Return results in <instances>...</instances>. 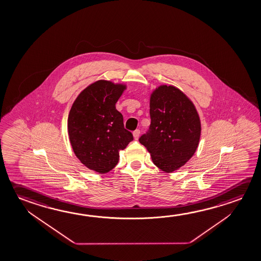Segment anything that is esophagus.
<instances>
[{
	"label": "esophagus",
	"mask_w": 261,
	"mask_h": 261,
	"mask_svg": "<svg viewBox=\"0 0 261 261\" xmlns=\"http://www.w3.org/2000/svg\"><path fill=\"white\" fill-rule=\"evenodd\" d=\"M133 136H134V138L137 140L138 139V137L140 136V130L139 129H137V130H135L134 132H133Z\"/></svg>",
	"instance_id": "obj_1"
}]
</instances>
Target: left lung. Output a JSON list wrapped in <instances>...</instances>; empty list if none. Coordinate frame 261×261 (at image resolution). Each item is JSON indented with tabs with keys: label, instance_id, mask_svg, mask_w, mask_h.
I'll return each mask as SVG.
<instances>
[{
	"label": "left lung",
	"instance_id": "8db88e82",
	"mask_svg": "<svg viewBox=\"0 0 261 261\" xmlns=\"http://www.w3.org/2000/svg\"><path fill=\"white\" fill-rule=\"evenodd\" d=\"M149 112V129L139 142L156 167L167 173L175 171L197 150L201 133L198 114L187 95L172 86L154 90Z\"/></svg>",
	"mask_w": 261,
	"mask_h": 261
}]
</instances>
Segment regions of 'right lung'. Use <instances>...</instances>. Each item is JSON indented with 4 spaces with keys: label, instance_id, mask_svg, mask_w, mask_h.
<instances>
[{
    "label": "right lung",
    "instance_id": "right-lung-1",
    "mask_svg": "<svg viewBox=\"0 0 261 261\" xmlns=\"http://www.w3.org/2000/svg\"><path fill=\"white\" fill-rule=\"evenodd\" d=\"M124 85L95 82L77 96L68 116L70 143L77 158L91 170L105 174L116 167L119 150L134 140L124 128L116 103Z\"/></svg>",
    "mask_w": 261,
    "mask_h": 261
}]
</instances>
